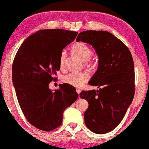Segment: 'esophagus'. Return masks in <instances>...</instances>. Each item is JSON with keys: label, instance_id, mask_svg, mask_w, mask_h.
Wrapping results in <instances>:
<instances>
[{"label": "esophagus", "instance_id": "1", "mask_svg": "<svg viewBox=\"0 0 149 149\" xmlns=\"http://www.w3.org/2000/svg\"><path fill=\"white\" fill-rule=\"evenodd\" d=\"M76 91H77V93H78V94L79 95V94H80V93L81 92V90L80 89H76Z\"/></svg>", "mask_w": 149, "mask_h": 149}]
</instances>
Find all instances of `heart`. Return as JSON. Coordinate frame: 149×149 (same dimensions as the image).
I'll list each match as a JSON object with an SVG mask.
<instances>
[{
  "label": "heart",
  "mask_w": 149,
  "mask_h": 149,
  "mask_svg": "<svg viewBox=\"0 0 149 149\" xmlns=\"http://www.w3.org/2000/svg\"><path fill=\"white\" fill-rule=\"evenodd\" d=\"M72 51L81 59L82 61L87 62L89 61L92 55V50L87 45L83 43H77L72 46ZM66 54L64 51L60 54L59 58V66L60 68H63ZM89 75L86 72H70L62 77V81L68 85L76 87H81L89 80Z\"/></svg>",
  "instance_id": "heart-1"
}]
</instances>
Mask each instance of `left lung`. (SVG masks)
<instances>
[{"label": "left lung", "mask_w": 149, "mask_h": 149, "mask_svg": "<svg viewBox=\"0 0 149 149\" xmlns=\"http://www.w3.org/2000/svg\"><path fill=\"white\" fill-rule=\"evenodd\" d=\"M80 41L92 46L99 58L97 70L89 84L100 89L80 93V97L89 103L85 123L93 132L103 134L118 126L132 102V56L126 45L108 31H82L77 38V42Z\"/></svg>", "instance_id": "1"}]
</instances>
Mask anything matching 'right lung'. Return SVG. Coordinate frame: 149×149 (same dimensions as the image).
I'll use <instances>...</instances> for the list:
<instances>
[{
  "instance_id": "right-lung-1",
  "label": "right lung",
  "mask_w": 149,
  "mask_h": 149,
  "mask_svg": "<svg viewBox=\"0 0 149 149\" xmlns=\"http://www.w3.org/2000/svg\"><path fill=\"white\" fill-rule=\"evenodd\" d=\"M77 34L62 29L40 30L23 42L15 57L12 79L17 100L27 121L40 130L58 127L64 110L79 97L68 85H60L54 92L49 89L60 70L62 49Z\"/></svg>"
}]
</instances>
